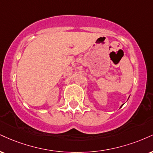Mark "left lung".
Masks as SVG:
<instances>
[{
    "label": "left lung",
    "instance_id": "obj_1",
    "mask_svg": "<svg viewBox=\"0 0 153 153\" xmlns=\"http://www.w3.org/2000/svg\"><path fill=\"white\" fill-rule=\"evenodd\" d=\"M123 104L122 105H121V106H120V108H122V106H123Z\"/></svg>",
    "mask_w": 153,
    "mask_h": 153
}]
</instances>
